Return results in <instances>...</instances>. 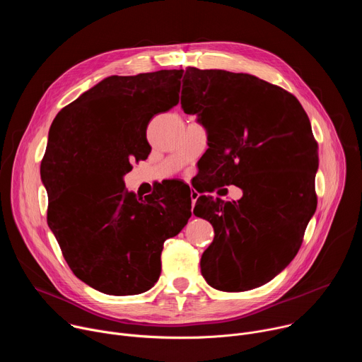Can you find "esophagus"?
Returning a JSON list of instances; mask_svg holds the SVG:
<instances>
[{
	"mask_svg": "<svg viewBox=\"0 0 362 362\" xmlns=\"http://www.w3.org/2000/svg\"><path fill=\"white\" fill-rule=\"evenodd\" d=\"M197 197H199V193H197L194 189H192V190H190V199H192V204H194V203H196Z\"/></svg>",
	"mask_w": 362,
	"mask_h": 362,
	"instance_id": "esophagus-1",
	"label": "esophagus"
}]
</instances>
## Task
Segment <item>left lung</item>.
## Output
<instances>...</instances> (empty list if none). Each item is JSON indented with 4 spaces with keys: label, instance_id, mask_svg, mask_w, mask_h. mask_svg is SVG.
Listing matches in <instances>:
<instances>
[{
    "label": "left lung",
    "instance_id": "8db88e82",
    "mask_svg": "<svg viewBox=\"0 0 362 362\" xmlns=\"http://www.w3.org/2000/svg\"><path fill=\"white\" fill-rule=\"evenodd\" d=\"M180 105L208 134L206 177L243 193L233 202L197 197L193 214L215 230L202 255V275L225 292L265 285L291 264L317 209L311 122L284 88L225 70L187 67Z\"/></svg>",
    "mask_w": 362,
    "mask_h": 362
}]
</instances>
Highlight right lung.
Masks as SVG:
<instances>
[{"label":"right lung","instance_id":"1","mask_svg":"<svg viewBox=\"0 0 362 362\" xmlns=\"http://www.w3.org/2000/svg\"><path fill=\"white\" fill-rule=\"evenodd\" d=\"M183 70L101 80L54 119L41 162L47 222L73 274L107 295L148 291L160 276L163 242L192 216L189 186L168 182L139 199L126 190L132 162L151 147L154 115L179 103Z\"/></svg>","mask_w":362,"mask_h":362}]
</instances>
